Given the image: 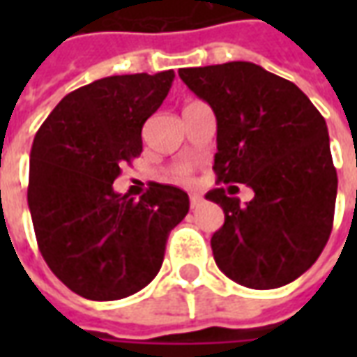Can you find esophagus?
Wrapping results in <instances>:
<instances>
[{
  "label": "esophagus",
  "instance_id": "34e87169",
  "mask_svg": "<svg viewBox=\"0 0 357 357\" xmlns=\"http://www.w3.org/2000/svg\"><path fill=\"white\" fill-rule=\"evenodd\" d=\"M189 202H191V208H199L202 204V197L199 193L189 195Z\"/></svg>",
  "mask_w": 357,
  "mask_h": 357
}]
</instances>
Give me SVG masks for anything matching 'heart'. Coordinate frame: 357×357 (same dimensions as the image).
Instances as JSON below:
<instances>
[{"label":"heart","instance_id":"1","mask_svg":"<svg viewBox=\"0 0 357 357\" xmlns=\"http://www.w3.org/2000/svg\"><path fill=\"white\" fill-rule=\"evenodd\" d=\"M176 178L181 179V181H191L193 179V170L189 166H179L176 170Z\"/></svg>","mask_w":357,"mask_h":357}]
</instances>
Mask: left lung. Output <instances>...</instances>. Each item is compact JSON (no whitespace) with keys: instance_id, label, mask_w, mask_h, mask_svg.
I'll use <instances>...</instances> for the list:
<instances>
[{"instance_id":"1","label":"left lung","mask_w":357,"mask_h":357,"mask_svg":"<svg viewBox=\"0 0 357 357\" xmlns=\"http://www.w3.org/2000/svg\"><path fill=\"white\" fill-rule=\"evenodd\" d=\"M179 78L216 114L214 170L224 183H247L241 204L224 189L212 235L218 268L248 289H277L314 266L329 241L337 201L325 118L292 82L247 61L181 68Z\"/></svg>"}]
</instances>
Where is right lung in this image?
Here are the masks:
<instances>
[{
    "instance_id": "1",
    "label": "right lung",
    "mask_w": 357,
    "mask_h": 357,
    "mask_svg": "<svg viewBox=\"0 0 357 357\" xmlns=\"http://www.w3.org/2000/svg\"><path fill=\"white\" fill-rule=\"evenodd\" d=\"M174 70L95 80L45 118L30 151L28 208L43 260L88 300H120L147 287L168 235L189 212L179 187L151 183L139 201L112 189L141 155L143 124L162 105Z\"/></svg>"
}]
</instances>
